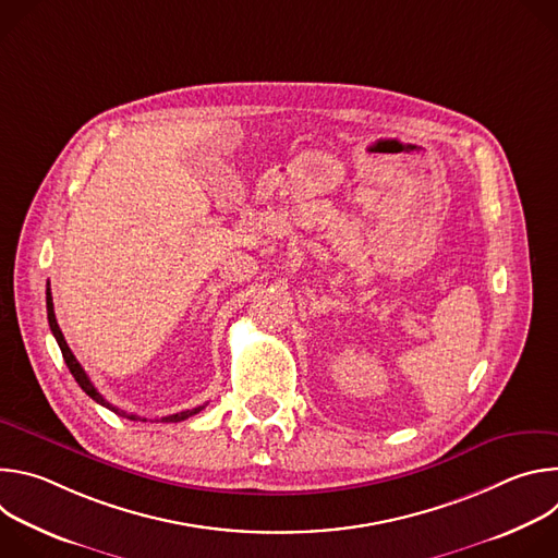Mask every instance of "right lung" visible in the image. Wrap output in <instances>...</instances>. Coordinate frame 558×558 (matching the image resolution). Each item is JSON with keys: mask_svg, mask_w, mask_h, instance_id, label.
I'll use <instances>...</instances> for the list:
<instances>
[{"mask_svg": "<svg viewBox=\"0 0 558 558\" xmlns=\"http://www.w3.org/2000/svg\"><path fill=\"white\" fill-rule=\"evenodd\" d=\"M46 308H48V325H50V331H52V336H54V340H57V344H59V349H61V355H63V360H65V366L70 368V373H72V377L76 379V384L82 386V388L86 390V395H90L97 404H101V407L110 409L112 413H117V415H121V417H128V420H132V422H145V420H141L138 415H132V413H125V411H119L117 407H112V404L106 400V397L95 388V384H93V381H90V377L86 375L84 366L76 362V357L72 355L70 347L65 344V338H63V333H61V329H59V325H57L54 306H52V293H50V284H48V289H46ZM203 409H205V407H198V409H192V411H183V413H177V415H168V417H163L161 422H183V420H187V417L196 415V413H198V411H203Z\"/></svg>", "mask_w": 558, "mask_h": 558, "instance_id": "obj_1", "label": "right lung"}]
</instances>
